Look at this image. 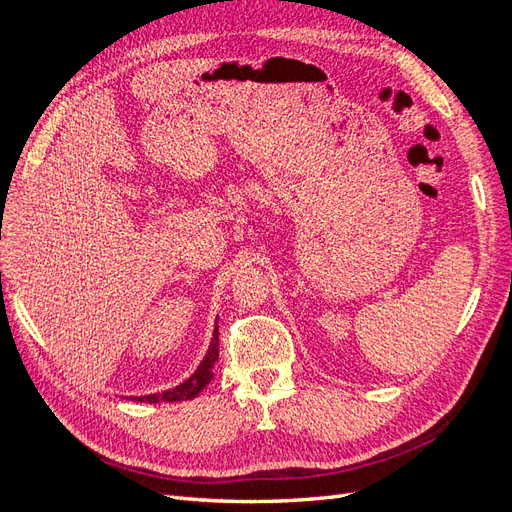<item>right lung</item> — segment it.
<instances>
[{
    "mask_svg": "<svg viewBox=\"0 0 512 512\" xmlns=\"http://www.w3.org/2000/svg\"><path fill=\"white\" fill-rule=\"evenodd\" d=\"M218 361V325L214 327V336L210 342V349L203 357V361L199 363V367L195 370V374L191 378H187L182 384L170 388V391L163 393H155V395H145V397H132L134 401H145V403H159V401H187L197 397L203 388L210 384V380L214 378V363Z\"/></svg>",
    "mask_w": 512,
    "mask_h": 512,
    "instance_id": "add662e5",
    "label": "right lung"
}]
</instances>
